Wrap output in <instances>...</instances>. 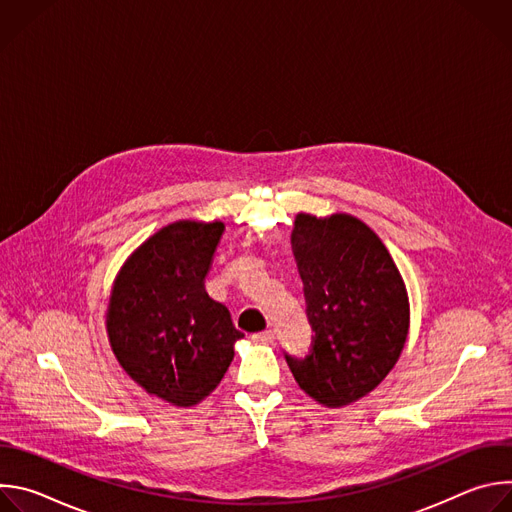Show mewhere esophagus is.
Listing matches in <instances>:
<instances>
[{
    "instance_id": "esophagus-1",
    "label": "esophagus",
    "mask_w": 512,
    "mask_h": 512,
    "mask_svg": "<svg viewBox=\"0 0 512 512\" xmlns=\"http://www.w3.org/2000/svg\"><path fill=\"white\" fill-rule=\"evenodd\" d=\"M273 338H275V334L271 330H265V332H259V334L251 336V340L255 344H269V342H273Z\"/></svg>"
}]
</instances>
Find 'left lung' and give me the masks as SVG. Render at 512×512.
I'll return each mask as SVG.
<instances>
[{
    "label": "left lung",
    "instance_id": "8db88e82",
    "mask_svg": "<svg viewBox=\"0 0 512 512\" xmlns=\"http://www.w3.org/2000/svg\"><path fill=\"white\" fill-rule=\"evenodd\" d=\"M291 247L314 330L304 358L285 354L302 391L326 407L369 395L395 367L407 332L409 298L383 241L358 218L300 212Z\"/></svg>",
    "mask_w": 512,
    "mask_h": 512
}]
</instances>
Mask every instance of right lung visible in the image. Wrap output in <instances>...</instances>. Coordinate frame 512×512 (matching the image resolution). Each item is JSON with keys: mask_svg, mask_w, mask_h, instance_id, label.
Listing matches in <instances>:
<instances>
[{"mask_svg": "<svg viewBox=\"0 0 512 512\" xmlns=\"http://www.w3.org/2000/svg\"><path fill=\"white\" fill-rule=\"evenodd\" d=\"M223 231L221 221L160 229L129 255L111 289L107 334L119 364L176 407H192L218 387L243 338L204 289Z\"/></svg>", "mask_w": 512, "mask_h": 512, "instance_id": "obj_1", "label": "right lung"}]
</instances>
